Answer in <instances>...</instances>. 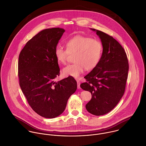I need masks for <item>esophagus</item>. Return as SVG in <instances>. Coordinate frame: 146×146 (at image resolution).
I'll return each mask as SVG.
<instances>
[{
	"label": "esophagus",
	"instance_id": "obj_1",
	"mask_svg": "<svg viewBox=\"0 0 146 146\" xmlns=\"http://www.w3.org/2000/svg\"><path fill=\"white\" fill-rule=\"evenodd\" d=\"M77 88L80 89V82L79 81H77Z\"/></svg>",
	"mask_w": 146,
	"mask_h": 146
}]
</instances>
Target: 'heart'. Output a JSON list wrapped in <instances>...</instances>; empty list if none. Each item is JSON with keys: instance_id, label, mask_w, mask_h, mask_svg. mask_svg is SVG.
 <instances>
[{"instance_id": "b5f03b06", "label": "heart", "mask_w": 146, "mask_h": 146, "mask_svg": "<svg viewBox=\"0 0 146 146\" xmlns=\"http://www.w3.org/2000/svg\"><path fill=\"white\" fill-rule=\"evenodd\" d=\"M103 52L101 42L96 38L77 35L66 42V49L57 45L54 54L59 63L65 64L70 54H74V63L69 65L63 69L65 76L78 78L85 69L92 70L100 63Z\"/></svg>"}]
</instances>
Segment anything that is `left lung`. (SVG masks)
<instances>
[{
  "label": "left lung",
  "instance_id": "obj_1",
  "mask_svg": "<svg viewBox=\"0 0 146 146\" xmlns=\"http://www.w3.org/2000/svg\"><path fill=\"white\" fill-rule=\"evenodd\" d=\"M103 52L98 65L85 76L86 82L80 85L92 94L86 105L88 112L94 115H105L111 111L124 94L128 77L129 62L122 45L112 36L97 30Z\"/></svg>",
  "mask_w": 146,
  "mask_h": 146
}]
</instances>
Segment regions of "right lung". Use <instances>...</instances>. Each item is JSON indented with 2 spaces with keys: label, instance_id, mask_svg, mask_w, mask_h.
Returning a JSON list of instances; mask_svg holds the SVG:
<instances>
[{
  "label": "right lung",
  "instance_id": "obj_1",
  "mask_svg": "<svg viewBox=\"0 0 146 146\" xmlns=\"http://www.w3.org/2000/svg\"><path fill=\"white\" fill-rule=\"evenodd\" d=\"M64 32L60 28L40 31L27 42L19 56L21 89L32 109L46 118L61 114L77 88L76 81L71 76L54 81L60 76L54 51Z\"/></svg>",
  "mask_w": 146,
  "mask_h": 146
}]
</instances>
